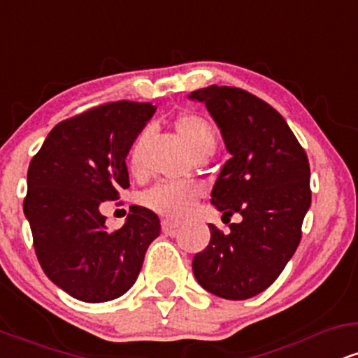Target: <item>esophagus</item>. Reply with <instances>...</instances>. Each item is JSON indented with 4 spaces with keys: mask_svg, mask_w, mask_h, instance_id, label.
Instances as JSON below:
<instances>
[{
    "mask_svg": "<svg viewBox=\"0 0 358 358\" xmlns=\"http://www.w3.org/2000/svg\"><path fill=\"white\" fill-rule=\"evenodd\" d=\"M178 227H180V222H173V220H163L162 222V229L165 234H173Z\"/></svg>",
    "mask_w": 358,
    "mask_h": 358,
    "instance_id": "1",
    "label": "esophagus"
}]
</instances>
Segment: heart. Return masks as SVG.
I'll return each instance as SVG.
<instances>
[{
  "mask_svg": "<svg viewBox=\"0 0 358 358\" xmlns=\"http://www.w3.org/2000/svg\"><path fill=\"white\" fill-rule=\"evenodd\" d=\"M175 131L183 145L188 148L193 158L200 155L210 156L217 146L215 129L207 119L199 116V114H182L176 117ZM150 127L139 131L138 136L133 139L127 155L129 162V170L133 173H141L143 170V151H145L146 141L150 138ZM202 195V187L199 183L183 182V183H158L146 190L139 199L143 207L148 210L158 213L168 219H182L192 210L193 205Z\"/></svg>",
  "mask_w": 358,
  "mask_h": 358,
  "instance_id": "b5f03b06",
  "label": "heart"
}]
</instances>
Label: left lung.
I'll return each instance as SVG.
<instances>
[{"mask_svg": "<svg viewBox=\"0 0 358 358\" xmlns=\"http://www.w3.org/2000/svg\"><path fill=\"white\" fill-rule=\"evenodd\" d=\"M188 97L203 102L231 153L212 203L222 220L242 215L229 234L208 224L210 242L193 257V274L215 296L252 298L276 281L301 241L311 205L308 156L285 117L248 90L210 85Z\"/></svg>", "mask_w": 358, "mask_h": 358, "instance_id": "8db88e82", "label": "left lung"}]
</instances>
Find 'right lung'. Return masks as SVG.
<instances>
[{"instance_id":"1","label":"right lung","mask_w":358,"mask_h":358,"mask_svg":"<svg viewBox=\"0 0 358 358\" xmlns=\"http://www.w3.org/2000/svg\"><path fill=\"white\" fill-rule=\"evenodd\" d=\"M155 110L150 102L117 101L65 119L28 166L23 212L36 257L48 279L80 301L122 296L162 231L158 215L139 205L114 232L101 213L129 187L126 156Z\"/></svg>"}]
</instances>
